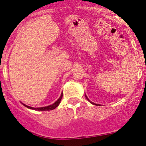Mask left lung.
Masks as SVG:
<instances>
[{"label": "left lung", "mask_w": 146, "mask_h": 146, "mask_svg": "<svg viewBox=\"0 0 146 146\" xmlns=\"http://www.w3.org/2000/svg\"><path fill=\"white\" fill-rule=\"evenodd\" d=\"M85 97H86V99H87V100H89V102H90L91 104H95V103H94V102H91V101H90V100H89V98H87V96H86V95H85ZM95 105H97V104H95Z\"/></svg>", "instance_id": "1"}]
</instances>
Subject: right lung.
Segmentation results:
<instances>
[{"mask_svg":"<svg viewBox=\"0 0 146 146\" xmlns=\"http://www.w3.org/2000/svg\"><path fill=\"white\" fill-rule=\"evenodd\" d=\"M62 96H63V94H61V96L60 97V98H59L58 100H57V101L55 102V103H53L52 105H49V106H47V107H36V108H35V107H31L30 106H28V105H24V104H23V105L25 107H28V108H29V109H32V110H38V111H49V110H54V109H55L56 107H57L59 105H60L61 100H62Z\"/></svg>","mask_w":146,"mask_h":146,"instance_id":"1","label":"right lung"}]
</instances>
